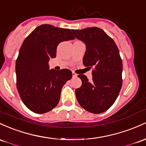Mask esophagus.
<instances>
[{"mask_svg": "<svg viewBox=\"0 0 146 146\" xmlns=\"http://www.w3.org/2000/svg\"><path fill=\"white\" fill-rule=\"evenodd\" d=\"M72 76L73 77H76V76H77V74L75 73L74 72H72Z\"/></svg>", "mask_w": 146, "mask_h": 146, "instance_id": "34e87169", "label": "esophagus"}]
</instances>
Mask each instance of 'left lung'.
<instances>
[{
  "mask_svg": "<svg viewBox=\"0 0 146 146\" xmlns=\"http://www.w3.org/2000/svg\"><path fill=\"white\" fill-rule=\"evenodd\" d=\"M75 37L86 44L83 58L86 67H94L92 81L78 75L82 85L75 90L78 104L88 112L99 114L115 102L122 86V60L112 38L99 27L72 29Z\"/></svg>",
  "mask_w": 146,
  "mask_h": 146,
  "instance_id": "8db88e82",
  "label": "left lung"
}]
</instances>
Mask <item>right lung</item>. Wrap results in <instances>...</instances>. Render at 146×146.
I'll return each instance as SVG.
<instances>
[{"label": "right lung", "instance_id": "1", "mask_svg": "<svg viewBox=\"0 0 146 146\" xmlns=\"http://www.w3.org/2000/svg\"><path fill=\"white\" fill-rule=\"evenodd\" d=\"M74 38L70 29L45 24L23 42L16 61V87L23 104L32 112L43 114L58 105L62 88L72 73L68 69L50 70L48 62L56 57L60 42Z\"/></svg>", "mask_w": 146, "mask_h": 146}]
</instances>
